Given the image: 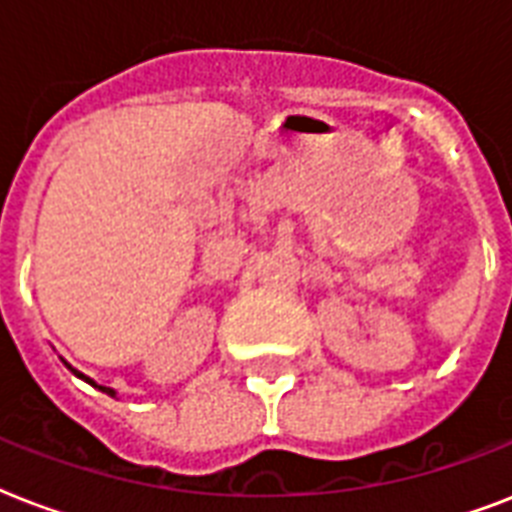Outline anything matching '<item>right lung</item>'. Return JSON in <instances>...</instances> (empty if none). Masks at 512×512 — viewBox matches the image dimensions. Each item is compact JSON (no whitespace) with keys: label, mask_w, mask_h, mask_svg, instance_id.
<instances>
[{"label":"right lung","mask_w":512,"mask_h":512,"mask_svg":"<svg viewBox=\"0 0 512 512\" xmlns=\"http://www.w3.org/2000/svg\"><path fill=\"white\" fill-rule=\"evenodd\" d=\"M60 361H63V364H66L68 369H71V372L76 374V377H82L84 382H90V385H95V388H98V390H103V393H108V396H114V398H116V390H114V388H106V385H98V382H95V380H90V377H84V374L79 372V369H74V366L68 364V361H66V358H63V356H60Z\"/></svg>","instance_id":"right-lung-1"}]
</instances>
